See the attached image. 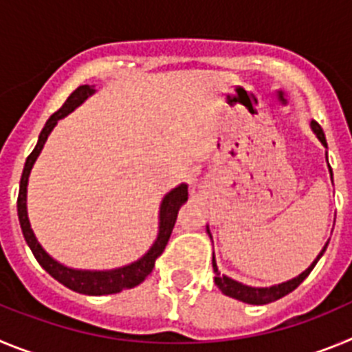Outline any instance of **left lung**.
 <instances>
[{"mask_svg": "<svg viewBox=\"0 0 352 352\" xmlns=\"http://www.w3.org/2000/svg\"><path fill=\"white\" fill-rule=\"evenodd\" d=\"M310 125H312V130L316 132V135L319 138V141H321L324 146H328L326 144V138H324V132H322L321 125H319L317 121H312ZM326 247H328V243L324 245V248H322L321 254L317 256V259L314 261V263L310 264L309 268L305 270L300 276H296V278H292V280H289V282H284V284L273 285V287H266V289L248 287V285H243V284H239V282L232 280V278H229V276L220 275L219 268H217V264H214V257H213V272H214V275H217L214 276V284H217V287H219L220 291L226 294V296H231V298H234V300L243 301V303H250V305L272 303V301L280 300V298H284L285 294H289V292L294 291V289H296L298 285H300L301 282H303L305 278L310 275V272L314 270V266L317 264V261L321 259V256L324 254Z\"/></svg>", "mask_w": 352, "mask_h": 352, "instance_id": "left-lung-1", "label": "left lung"}]
</instances>
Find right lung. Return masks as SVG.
Here are the masks:
<instances>
[{
    "instance_id": "1",
    "label": "right lung",
    "mask_w": 352,
    "mask_h": 352,
    "mask_svg": "<svg viewBox=\"0 0 352 352\" xmlns=\"http://www.w3.org/2000/svg\"><path fill=\"white\" fill-rule=\"evenodd\" d=\"M95 91L93 86H79L76 91L72 93L67 98L63 105H61L54 114L47 120L45 126L40 132L38 142H36L35 149L31 151L30 157L26 158V164H24L23 176H21V188H19V197H17V213H19V222H21V229H23L24 239L26 243L30 245L31 252L35 259L38 261V264L42 266L45 272L51 276H54L56 280L61 282L63 285H67L68 289L76 292H82V294H91V296H100V294H114V292H120L123 289H132L135 285L141 284L146 276L151 273L155 266V261L160 256L162 252L166 250L167 241L170 238V232H173L174 222H176V217H178V210L186 199H188V190H186V185L176 186L174 190H170L169 194L164 197L160 208V232H158V238L155 241V245L151 247V250L146 254L142 259H139L138 263H132L130 266L125 268L113 270V272H79V270H70L61 266L60 263H56L49 254H45L40 243L36 241L35 234L31 231L30 220H28V211H26V186H28V176H30V170L35 164L36 157L42 151L43 144L47 141V135L51 133V130L54 129V125L58 123V120H61L63 116H67L70 111L77 107L79 104H82V100L88 98V95Z\"/></svg>"
}]
</instances>
